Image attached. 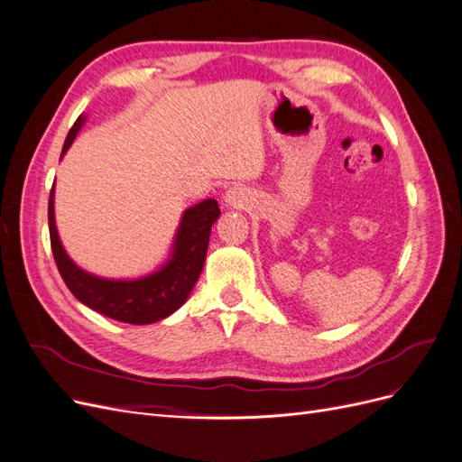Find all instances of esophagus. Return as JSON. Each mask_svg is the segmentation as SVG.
<instances>
[{
	"label": "esophagus",
	"instance_id": "34e87169",
	"mask_svg": "<svg viewBox=\"0 0 462 462\" xmlns=\"http://www.w3.org/2000/svg\"><path fill=\"white\" fill-rule=\"evenodd\" d=\"M227 202H231V204L239 202V194H236V190H229L227 192Z\"/></svg>",
	"mask_w": 462,
	"mask_h": 462
}]
</instances>
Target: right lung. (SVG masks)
<instances>
[{
	"mask_svg": "<svg viewBox=\"0 0 462 462\" xmlns=\"http://www.w3.org/2000/svg\"><path fill=\"white\" fill-rule=\"evenodd\" d=\"M82 121L85 119L79 117L69 131L61 156L73 144ZM217 217L219 206L214 199L189 208L180 219L173 256L160 272L136 279V282H114V279H100L82 272L67 256L58 229H55L53 189L48 202L51 253L69 291L88 309L133 326L160 321L173 314L187 300L204 268L209 231Z\"/></svg>",
	"mask_w": 462,
	"mask_h": 462,
	"instance_id": "add662e5",
	"label": "right lung"
}]
</instances>
